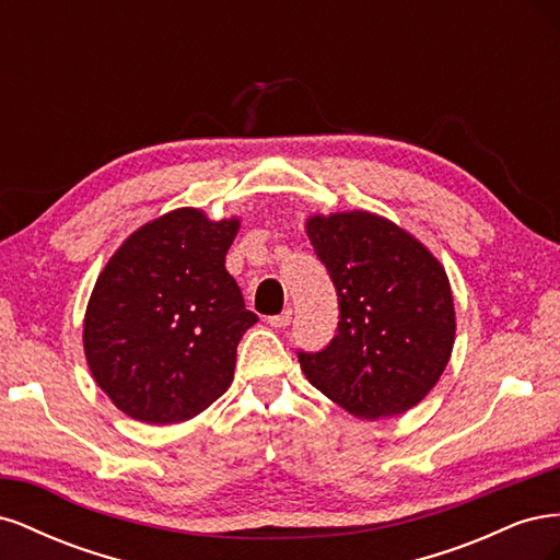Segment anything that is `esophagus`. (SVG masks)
<instances>
[{"mask_svg": "<svg viewBox=\"0 0 560 560\" xmlns=\"http://www.w3.org/2000/svg\"><path fill=\"white\" fill-rule=\"evenodd\" d=\"M292 322V311L287 308V311H282L280 315H273V317H268V325L270 327H278V329H282V327H287Z\"/></svg>", "mask_w": 560, "mask_h": 560, "instance_id": "obj_1", "label": "esophagus"}]
</instances>
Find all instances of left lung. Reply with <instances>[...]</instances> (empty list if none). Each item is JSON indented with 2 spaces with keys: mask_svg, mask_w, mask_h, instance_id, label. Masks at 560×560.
<instances>
[{
  "mask_svg": "<svg viewBox=\"0 0 560 560\" xmlns=\"http://www.w3.org/2000/svg\"><path fill=\"white\" fill-rule=\"evenodd\" d=\"M338 296V331L299 350L306 378L348 413L409 411L436 385L455 338L444 266L411 233L371 212L315 214L306 224Z\"/></svg>",
  "mask_w": 560,
  "mask_h": 560,
  "instance_id": "8db88e82",
  "label": "left lung"
}]
</instances>
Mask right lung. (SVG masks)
<instances>
[{"instance_id":"add662e5","label":"right lung","mask_w":560,"mask_h":560,"mask_svg":"<svg viewBox=\"0 0 560 560\" xmlns=\"http://www.w3.org/2000/svg\"><path fill=\"white\" fill-rule=\"evenodd\" d=\"M238 226L173 210L135 231L100 273L83 350L95 383L126 416L173 425L229 389L235 350L259 319L224 266Z\"/></svg>"}]
</instances>
